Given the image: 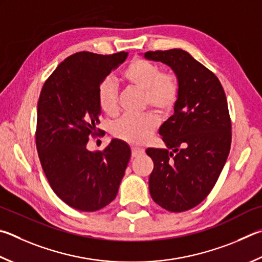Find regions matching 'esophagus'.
<instances>
[{"label":"esophagus","instance_id":"esophagus-1","mask_svg":"<svg viewBox=\"0 0 262 262\" xmlns=\"http://www.w3.org/2000/svg\"><path fill=\"white\" fill-rule=\"evenodd\" d=\"M144 154L143 149H139V147H133L132 149V157L133 158H136V157H140Z\"/></svg>","mask_w":262,"mask_h":262}]
</instances>
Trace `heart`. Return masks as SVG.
Here are the masks:
<instances>
[{"instance_id": "b5f03b06", "label": "heart", "mask_w": 262, "mask_h": 262, "mask_svg": "<svg viewBox=\"0 0 262 262\" xmlns=\"http://www.w3.org/2000/svg\"><path fill=\"white\" fill-rule=\"evenodd\" d=\"M127 84L143 92V107H152L159 115H168L179 101L180 85L177 75L163 72L159 65L143 58H135L121 72ZM97 103L102 112L115 117L119 112L118 93L112 80L105 79L98 85ZM159 125L154 112L133 117L126 116L112 127V135L126 143L142 145L150 139Z\"/></svg>"}]
</instances>
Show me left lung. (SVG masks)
Masks as SVG:
<instances>
[{"label":"left lung","mask_w":262,"mask_h":262,"mask_svg":"<svg viewBox=\"0 0 262 262\" xmlns=\"http://www.w3.org/2000/svg\"><path fill=\"white\" fill-rule=\"evenodd\" d=\"M147 59L172 68L180 96L159 134L167 149H146L154 160L149 178L154 201L169 212L197 206L215 185L231 145V120L221 82L182 49L146 51Z\"/></svg>","instance_id":"1"}]
</instances>
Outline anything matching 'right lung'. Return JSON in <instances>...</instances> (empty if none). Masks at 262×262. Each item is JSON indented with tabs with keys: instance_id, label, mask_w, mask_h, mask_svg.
<instances>
[{
	"instance_id": "right-lung-1",
	"label": "right lung",
	"mask_w": 262,
	"mask_h": 262,
	"mask_svg": "<svg viewBox=\"0 0 262 262\" xmlns=\"http://www.w3.org/2000/svg\"><path fill=\"white\" fill-rule=\"evenodd\" d=\"M127 52L98 55L81 51L58 65L42 87L37 102L36 150L54 192L69 206L94 212L108 205L118 193L130 149L113 139L103 151L87 150L97 128L101 108L97 90Z\"/></svg>"
}]
</instances>
